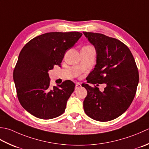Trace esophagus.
Wrapping results in <instances>:
<instances>
[{
  "mask_svg": "<svg viewBox=\"0 0 149 149\" xmlns=\"http://www.w3.org/2000/svg\"><path fill=\"white\" fill-rule=\"evenodd\" d=\"M80 87H81V84H79V83L76 84V86H75V89L76 90L80 89Z\"/></svg>",
  "mask_w": 149,
  "mask_h": 149,
  "instance_id": "34e87169",
  "label": "esophagus"
}]
</instances>
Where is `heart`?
<instances>
[{"mask_svg": "<svg viewBox=\"0 0 149 149\" xmlns=\"http://www.w3.org/2000/svg\"><path fill=\"white\" fill-rule=\"evenodd\" d=\"M89 46H90V45H89Z\"/></svg>", "mask_w": 149, "mask_h": 149, "instance_id": "obj_1", "label": "heart"}]
</instances>
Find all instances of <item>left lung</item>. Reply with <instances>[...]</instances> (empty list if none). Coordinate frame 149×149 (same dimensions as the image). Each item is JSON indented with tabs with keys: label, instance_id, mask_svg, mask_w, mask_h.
I'll return each mask as SVG.
<instances>
[{
	"label": "left lung",
	"instance_id": "obj_1",
	"mask_svg": "<svg viewBox=\"0 0 149 149\" xmlns=\"http://www.w3.org/2000/svg\"><path fill=\"white\" fill-rule=\"evenodd\" d=\"M83 33L96 51V64L88 75L87 82L106 85L102 92L96 86L83 85L87 91L84 111L96 121L113 120L125 113L134 98L139 82L137 65L122 42L101 33Z\"/></svg>",
	"mask_w": 149,
	"mask_h": 149
}]
</instances>
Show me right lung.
<instances>
[{
    "label": "right lung",
    "mask_w": 149,
    "mask_h": 149,
    "mask_svg": "<svg viewBox=\"0 0 149 149\" xmlns=\"http://www.w3.org/2000/svg\"><path fill=\"white\" fill-rule=\"evenodd\" d=\"M81 35L77 31L44 33L31 39L21 50L13 80L20 104L34 116L49 120L64 113L75 84L65 80L51 87L48 71L54 65L60 66L66 51Z\"/></svg>",
    "instance_id": "obj_1"
}]
</instances>
